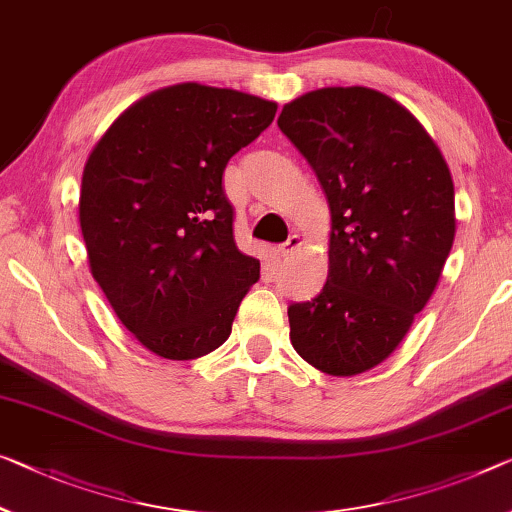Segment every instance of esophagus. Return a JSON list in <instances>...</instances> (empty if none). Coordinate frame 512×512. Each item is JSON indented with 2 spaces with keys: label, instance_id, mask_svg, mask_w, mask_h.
<instances>
[{
  "label": "esophagus",
  "instance_id": "esophagus-1",
  "mask_svg": "<svg viewBox=\"0 0 512 512\" xmlns=\"http://www.w3.org/2000/svg\"><path fill=\"white\" fill-rule=\"evenodd\" d=\"M300 245H302L300 235H290V238H288L286 242H283V245L277 247V254H279L281 258H286V256L293 254V251H295L297 247H300Z\"/></svg>",
  "mask_w": 512,
  "mask_h": 512
}]
</instances>
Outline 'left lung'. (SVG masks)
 <instances>
[{"instance_id":"1","label":"left lung","mask_w":512,"mask_h":512,"mask_svg":"<svg viewBox=\"0 0 512 512\" xmlns=\"http://www.w3.org/2000/svg\"><path fill=\"white\" fill-rule=\"evenodd\" d=\"M279 128L325 192L327 281L290 304V343L336 377L382 364L435 293L455 238L451 169L416 116L368 86L283 105Z\"/></svg>"}]
</instances>
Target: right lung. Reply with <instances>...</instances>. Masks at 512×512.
Masks as SVG:
<instances>
[{"mask_svg": "<svg viewBox=\"0 0 512 512\" xmlns=\"http://www.w3.org/2000/svg\"><path fill=\"white\" fill-rule=\"evenodd\" d=\"M277 102L199 82L164 86L109 125L86 157L80 229L93 279L157 357L187 361L231 334L261 263L233 240L231 157Z\"/></svg>", "mask_w": 512, "mask_h": 512, "instance_id": "obj_1", "label": "right lung"}]
</instances>
